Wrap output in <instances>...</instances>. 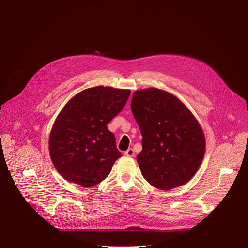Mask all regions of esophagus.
Segmentation results:
<instances>
[{
    "mask_svg": "<svg viewBox=\"0 0 248 248\" xmlns=\"http://www.w3.org/2000/svg\"><path fill=\"white\" fill-rule=\"evenodd\" d=\"M124 155L126 156H129V157H133L134 156V151L132 148H128L125 152H124Z\"/></svg>",
    "mask_w": 248,
    "mask_h": 248,
    "instance_id": "obj_1",
    "label": "esophagus"
}]
</instances>
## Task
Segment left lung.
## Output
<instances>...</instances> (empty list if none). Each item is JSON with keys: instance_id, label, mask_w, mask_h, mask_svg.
Instances as JSON below:
<instances>
[{"instance_id": "obj_1", "label": "left lung", "mask_w": 248, "mask_h": 248, "mask_svg": "<svg viewBox=\"0 0 248 248\" xmlns=\"http://www.w3.org/2000/svg\"><path fill=\"white\" fill-rule=\"evenodd\" d=\"M130 107L142 135L136 159L143 178L162 190L186 184L205 152L196 119L181 100L157 88L135 91Z\"/></svg>"}]
</instances>
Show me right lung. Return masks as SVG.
<instances>
[{"label": "right lung", "mask_w": 248, "mask_h": 248, "mask_svg": "<svg viewBox=\"0 0 248 248\" xmlns=\"http://www.w3.org/2000/svg\"><path fill=\"white\" fill-rule=\"evenodd\" d=\"M129 90L96 86L70 99L56 119L49 150L66 181L91 187L105 180L122 157L107 124L124 109Z\"/></svg>", "instance_id": "obj_1"}]
</instances>
